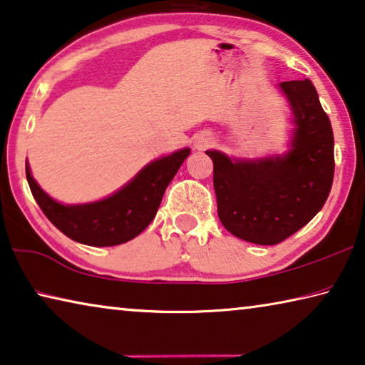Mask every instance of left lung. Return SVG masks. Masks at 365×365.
Masks as SVG:
<instances>
[{"instance_id": "obj_1", "label": "left lung", "mask_w": 365, "mask_h": 365, "mask_svg": "<svg viewBox=\"0 0 365 365\" xmlns=\"http://www.w3.org/2000/svg\"><path fill=\"white\" fill-rule=\"evenodd\" d=\"M280 88L297 125L287 155L233 161L220 151H205L214 161L222 225L256 245H277L299 232L322 210L333 186V128L315 86L310 80H292Z\"/></svg>"}]
</instances>
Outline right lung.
Instances as JSON below:
<instances>
[{
  "label": "right lung",
  "instance_id": "right-lung-1",
  "mask_svg": "<svg viewBox=\"0 0 365 365\" xmlns=\"http://www.w3.org/2000/svg\"><path fill=\"white\" fill-rule=\"evenodd\" d=\"M190 153L189 148L145 166L110 197L85 205H63L38 187L29 166L26 178L34 199L50 222L66 237L89 246H115L135 238L150 225L171 179Z\"/></svg>",
  "mask_w": 365,
  "mask_h": 365
}]
</instances>
